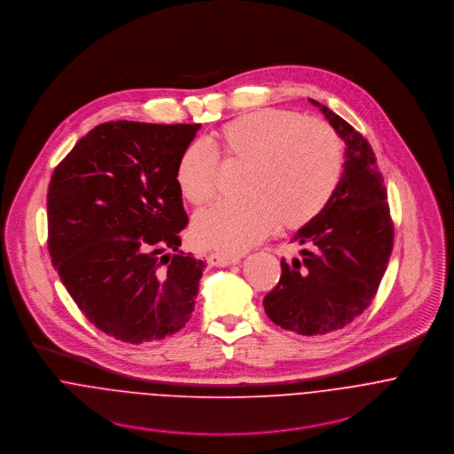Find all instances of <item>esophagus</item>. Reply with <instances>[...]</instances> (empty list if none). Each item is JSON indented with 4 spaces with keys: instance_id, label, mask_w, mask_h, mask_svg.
<instances>
[{
    "instance_id": "obj_1",
    "label": "esophagus",
    "mask_w": 454,
    "mask_h": 454,
    "mask_svg": "<svg viewBox=\"0 0 454 454\" xmlns=\"http://www.w3.org/2000/svg\"><path fill=\"white\" fill-rule=\"evenodd\" d=\"M207 262L210 266H217V268H224V266H231V264H239L240 257H231V255H224L219 252H212L207 255Z\"/></svg>"
}]
</instances>
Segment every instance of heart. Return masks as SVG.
<instances>
[{
	"mask_svg": "<svg viewBox=\"0 0 454 454\" xmlns=\"http://www.w3.org/2000/svg\"><path fill=\"white\" fill-rule=\"evenodd\" d=\"M247 163L242 200L214 203L193 219L197 246L237 255L266 239L277 224L296 230L331 202L343 174V146L336 132L287 109L242 114L214 136L210 148L188 145L176 163L181 195L203 205L217 192L219 161Z\"/></svg>",
	"mask_w": 454,
	"mask_h": 454,
	"instance_id": "b5f03b06",
	"label": "heart"
}]
</instances>
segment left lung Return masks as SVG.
I'll list each match as a JSON object with an SVG mask.
<instances>
[{"mask_svg": "<svg viewBox=\"0 0 454 454\" xmlns=\"http://www.w3.org/2000/svg\"><path fill=\"white\" fill-rule=\"evenodd\" d=\"M309 102L347 145L343 176L329 205L293 237L309 249L280 261V280L262 306L282 329L318 336L348 325L374 298L394 249V223L371 145L327 106Z\"/></svg>", "mask_w": 454, "mask_h": 454, "instance_id": "8db88e82", "label": "left lung"}]
</instances>
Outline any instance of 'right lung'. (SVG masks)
I'll list each match as a JSON object with an SVG mask.
<instances>
[{
  "label": "right lung",
  "mask_w": 454,
  "mask_h": 454,
  "mask_svg": "<svg viewBox=\"0 0 454 454\" xmlns=\"http://www.w3.org/2000/svg\"><path fill=\"white\" fill-rule=\"evenodd\" d=\"M200 123L107 121L51 174V264L82 313L132 345L183 329L205 262L179 251L188 224L176 163Z\"/></svg>",
  "instance_id": "right-lung-1"
}]
</instances>
